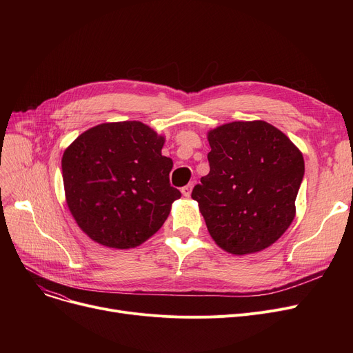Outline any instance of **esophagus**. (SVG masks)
<instances>
[{"label": "esophagus", "mask_w": 353, "mask_h": 353, "mask_svg": "<svg viewBox=\"0 0 353 353\" xmlns=\"http://www.w3.org/2000/svg\"><path fill=\"white\" fill-rule=\"evenodd\" d=\"M192 189H193V183H189L188 186L181 188V193H183V196H184V197H190V194H192Z\"/></svg>", "instance_id": "obj_1"}]
</instances>
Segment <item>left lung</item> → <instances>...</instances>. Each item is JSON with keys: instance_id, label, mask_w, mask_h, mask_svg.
I'll return each mask as SVG.
<instances>
[{"instance_id": "obj_1", "label": "left lung", "mask_w": 353, "mask_h": 353, "mask_svg": "<svg viewBox=\"0 0 353 353\" xmlns=\"http://www.w3.org/2000/svg\"><path fill=\"white\" fill-rule=\"evenodd\" d=\"M208 140L210 172L192 199L212 239L236 256L265 250L294 219L305 174L302 152L263 120L221 124L209 130Z\"/></svg>"}]
</instances>
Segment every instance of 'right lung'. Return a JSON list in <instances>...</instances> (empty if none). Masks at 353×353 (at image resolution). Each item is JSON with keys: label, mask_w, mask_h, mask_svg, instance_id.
<instances>
[{"label": "right lung", "mask_w": 353, "mask_h": 353, "mask_svg": "<svg viewBox=\"0 0 353 353\" xmlns=\"http://www.w3.org/2000/svg\"><path fill=\"white\" fill-rule=\"evenodd\" d=\"M164 136L141 121L103 123L63 154L67 206L96 243L132 249L150 239L180 192L170 186L173 160L161 154Z\"/></svg>", "instance_id": "right-lung-1"}]
</instances>
